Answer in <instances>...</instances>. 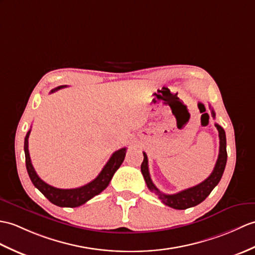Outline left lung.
Masks as SVG:
<instances>
[{
	"label": "left lung",
	"mask_w": 255,
	"mask_h": 255,
	"mask_svg": "<svg viewBox=\"0 0 255 255\" xmlns=\"http://www.w3.org/2000/svg\"><path fill=\"white\" fill-rule=\"evenodd\" d=\"M211 110H212V116L215 118V112L213 111L212 108ZM215 127L218 130V137H220V154H218V158L216 161L215 167L212 171V174L204 181L199 183V185L188 188L186 190H182L178 193L165 194L159 191L155 187L149 173L147 156L143 152V162L141 164V173L143 175V178L146 182L147 188L150 189V191L154 192L158 197V199L161 200L165 205H167L169 208H173L176 210H186L189 208H192V206H195L200 204L201 202H203V201L209 197V194L212 192L213 189L218 185V182H220L222 176L224 174L225 167H226L227 151H226V134H225V130L218 125V124H215Z\"/></svg>",
	"instance_id": "obj_1"
}]
</instances>
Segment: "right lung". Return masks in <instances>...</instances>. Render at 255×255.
<instances>
[{
    "label": "right lung",
    "instance_id": "right-lung-1",
    "mask_svg": "<svg viewBox=\"0 0 255 255\" xmlns=\"http://www.w3.org/2000/svg\"><path fill=\"white\" fill-rule=\"evenodd\" d=\"M67 86H60L55 89H53L51 91L55 92L60 90L62 88H66ZM31 130H29L25 137V144H23V149H25V156H26V167L28 175L30 177V179L33 183V186L38 189V190L42 193L44 197L57 206L61 208H77L85 204L87 201L96 197L99 193L102 192L104 189L109 186L111 179L113 178L115 171L120 168L122 163L124 162L126 156V147L118 150L113 153V155L111 156L109 162L105 164L103 169L101 170V173L98 175L96 179H93L91 182L87 183V185L75 188V189H60L52 187L47 185L42 179L35 173V170L32 166L30 155H29L28 150V138L30 134Z\"/></svg>",
    "mask_w": 255,
    "mask_h": 255
}]
</instances>
